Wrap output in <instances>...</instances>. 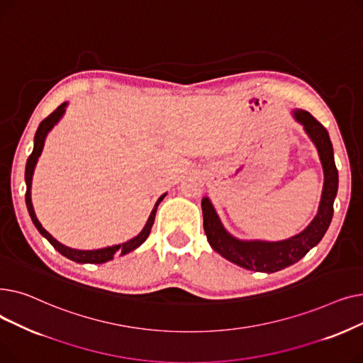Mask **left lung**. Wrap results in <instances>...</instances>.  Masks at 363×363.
<instances>
[{
  "label": "left lung",
  "instance_id": "left-lung-1",
  "mask_svg": "<svg viewBox=\"0 0 363 363\" xmlns=\"http://www.w3.org/2000/svg\"><path fill=\"white\" fill-rule=\"evenodd\" d=\"M291 114L316 147L323 170V186L318 212L301 233L279 241L240 240L225 230L211 199L203 197L201 200L203 226L208 244L222 257L244 269L272 274L298 262L325 235L333 219L334 200L338 191V170L328 130L306 110L294 108Z\"/></svg>",
  "mask_w": 363,
  "mask_h": 363
}]
</instances>
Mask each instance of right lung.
<instances>
[{
    "mask_svg": "<svg viewBox=\"0 0 363 363\" xmlns=\"http://www.w3.org/2000/svg\"><path fill=\"white\" fill-rule=\"evenodd\" d=\"M66 107H67V103L60 104L59 107H57L50 114L47 119H44L40 123V126H38V129H36L35 138H33V150H32V155L29 156V159L26 162V169H25V182H26V196H25V200H26V207H28L29 216H30V219H32L36 230L40 231V234L44 238L48 240V242L60 255H63L65 257H67V259H70V260H73L76 263H106V262L111 260L116 253L123 256V255H128V253L133 252L135 249H138V247L148 238L150 231H151V226H152V223H155L157 207H159L160 201L166 197L167 193L160 196L159 200L156 201L155 207H152V211H151V213H150V216L147 219V223L143 228V231L137 237L128 240L126 242L116 244V245H108V247H103V249H95V250H78V249H72V247H67V245L57 241L48 231L44 230L41 222L38 220V218L35 215L32 199H30V188H32V177H33V172H35V166H36L38 159H40L41 152H43V148H44V144H45V138H47V135L50 133V130L57 123H59V121L63 118V114L66 113Z\"/></svg>",
    "mask_w": 363,
    "mask_h": 363,
    "instance_id": "1",
    "label": "right lung"
}]
</instances>
